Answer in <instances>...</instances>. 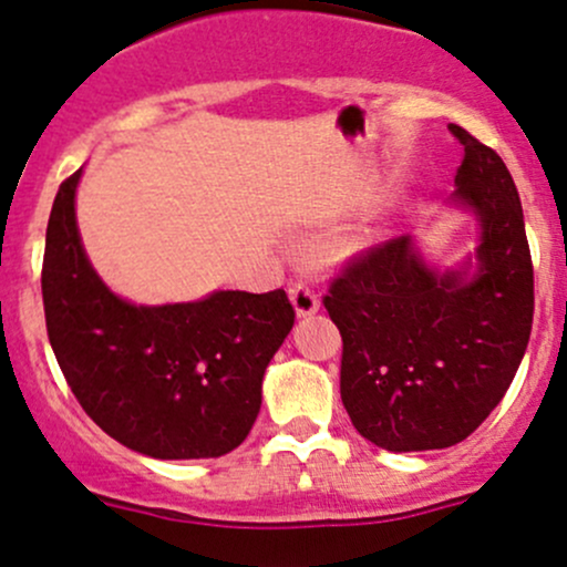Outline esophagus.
Here are the masks:
<instances>
[{
	"mask_svg": "<svg viewBox=\"0 0 567 567\" xmlns=\"http://www.w3.org/2000/svg\"><path fill=\"white\" fill-rule=\"evenodd\" d=\"M290 301L296 306L298 317H311L320 309V296L309 288L306 282H292L290 285Z\"/></svg>",
	"mask_w": 567,
	"mask_h": 567,
	"instance_id": "34e87169",
	"label": "esophagus"
}]
</instances>
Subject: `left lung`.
<instances>
[{
  "label": "left lung",
  "mask_w": 567,
  "mask_h": 567,
  "mask_svg": "<svg viewBox=\"0 0 567 567\" xmlns=\"http://www.w3.org/2000/svg\"><path fill=\"white\" fill-rule=\"evenodd\" d=\"M453 207L480 220L461 269H432L410 237L351 258L324 309L341 330V400L383 451H440L498 405L528 349L533 264L523 205L504 159L464 127Z\"/></svg>",
  "instance_id": "left-lung-1"
}]
</instances>
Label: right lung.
<instances>
[{
    "label": "right lung",
    "mask_w": 567,
    "mask_h": 567,
    "mask_svg": "<svg viewBox=\"0 0 567 567\" xmlns=\"http://www.w3.org/2000/svg\"><path fill=\"white\" fill-rule=\"evenodd\" d=\"M58 188L48 220L42 301L50 347L84 413L152 458H218L261 410L266 365L296 322L285 290H218L202 301L135 306L87 261L74 197Z\"/></svg>",
    "instance_id": "obj_1"
}]
</instances>
